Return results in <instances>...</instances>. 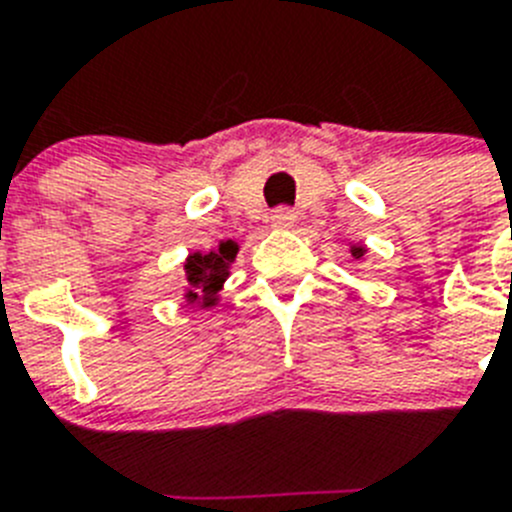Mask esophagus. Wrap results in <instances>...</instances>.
<instances>
[{
    "mask_svg": "<svg viewBox=\"0 0 512 512\" xmlns=\"http://www.w3.org/2000/svg\"><path fill=\"white\" fill-rule=\"evenodd\" d=\"M295 220H297L295 210H289V207H277L274 215H271V225L279 230H289L292 225H295Z\"/></svg>",
    "mask_w": 512,
    "mask_h": 512,
    "instance_id": "esophagus-1",
    "label": "esophagus"
}]
</instances>
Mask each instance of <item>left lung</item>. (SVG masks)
<instances>
[{"instance_id": "8db88e82", "label": "left lung", "mask_w": 512, "mask_h": 512, "mask_svg": "<svg viewBox=\"0 0 512 512\" xmlns=\"http://www.w3.org/2000/svg\"><path fill=\"white\" fill-rule=\"evenodd\" d=\"M351 256H354V259H361V256H364V246H351Z\"/></svg>"}]
</instances>
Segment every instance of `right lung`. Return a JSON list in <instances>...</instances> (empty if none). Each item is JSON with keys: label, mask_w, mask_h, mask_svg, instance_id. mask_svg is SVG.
<instances>
[{"label": "right lung", "mask_w": 512, "mask_h": 512, "mask_svg": "<svg viewBox=\"0 0 512 512\" xmlns=\"http://www.w3.org/2000/svg\"><path fill=\"white\" fill-rule=\"evenodd\" d=\"M238 246L233 241L220 243L217 251L210 253H192L184 264L187 271V292H184V300L189 305L200 307H212L217 302V292L223 287L225 279L230 277V261L235 259Z\"/></svg>", "instance_id": "add662e5"}]
</instances>
